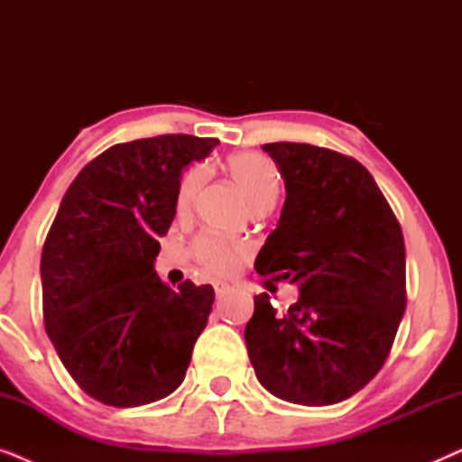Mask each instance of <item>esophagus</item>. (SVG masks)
I'll list each match as a JSON object with an SVG mask.
<instances>
[{"label": "esophagus", "instance_id": "1", "mask_svg": "<svg viewBox=\"0 0 462 462\" xmlns=\"http://www.w3.org/2000/svg\"><path fill=\"white\" fill-rule=\"evenodd\" d=\"M212 286H214V292H217V296H223L231 290L229 283H225V282H214Z\"/></svg>", "mask_w": 462, "mask_h": 462}]
</instances>
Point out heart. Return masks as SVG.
Masks as SVG:
<instances>
[{
    "label": "heart",
    "instance_id": "heart-1",
    "mask_svg": "<svg viewBox=\"0 0 462 462\" xmlns=\"http://www.w3.org/2000/svg\"><path fill=\"white\" fill-rule=\"evenodd\" d=\"M226 170H229L239 191L244 193L245 201L252 206V210L273 208L282 191V179L280 170L269 157L261 153H236L226 160ZM206 174L208 172L204 166H193L182 174L179 189H176V210L180 214H187L193 208L206 182ZM193 254L201 267L210 271V273L229 275L239 267L245 248L239 242L201 236L193 242Z\"/></svg>",
    "mask_w": 462,
    "mask_h": 462
}]
</instances>
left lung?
I'll return each instance as SVG.
<instances>
[{"instance_id":"obj_1","label":"left lung","mask_w":462,"mask_h":462,"mask_svg":"<svg viewBox=\"0 0 462 462\" xmlns=\"http://www.w3.org/2000/svg\"><path fill=\"white\" fill-rule=\"evenodd\" d=\"M286 182L277 229L254 269L299 283L286 311L254 296L245 345L256 378L280 400L330 406L383 368L406 309L400 220L357 160L307 143H269Z\"/></svg>"}]
</instances>
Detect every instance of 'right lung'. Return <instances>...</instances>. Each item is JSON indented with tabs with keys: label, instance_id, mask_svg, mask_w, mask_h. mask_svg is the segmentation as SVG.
<instances>
[{
	"label": "right lung",
	"instance_id": "add662e5",
	"mask_svg": "<svg viewBox=\"0 0 462 462\" xmlns=\"http://www.w3.org/2000/svg\"><path fill=\"white\" fill-rule=\"evenodd\" d=\"M218 138L119 143L81 168L42 250L43 326L79 389L134 408L172 393L212 311V286L172 290L153 271L182 168Z\"/></svg>",
	"mask_w": 462,
	"mask_h": 462
}]
</instances>
